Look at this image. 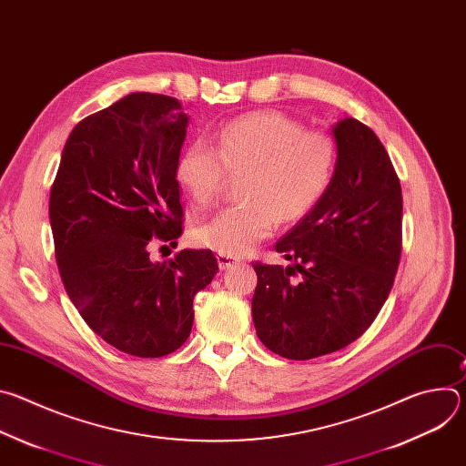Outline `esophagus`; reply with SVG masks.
Returning <instances> with one entry per match:
<instances>
[{
  "label": "esophagus",
  "mask_w": 466,
  "mask_h": 466,
  "mask_svg": "<svg viewBox=\"0 0 466 466\" xmlns=\"http://www.w3.org/2000/svg\"><path fill=\"white\" fill-rule=\"evenodd\" d=\"M218 263H219V268H221V269H228V268H232V265H236V263H238V259H236V258H232V256L219 254V256H218Z\"/></svg>",
  "instance_id": "obj_1"
}]
</instances>
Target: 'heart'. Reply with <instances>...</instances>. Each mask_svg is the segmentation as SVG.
<instances>
[{
  "label": "heart",
  "mask_w": 466,
  "mask_h": 466,
  "mask_svg": "<svg viewBox=\"0 0 466 466\" xmlns=\"http://www.w3.org/2000/svg\"><path fill=\"white\" fill-rule=\"evenodd\" d=\"M336 167V146L322 132L282 112H254L223 125L207 140L191 142L178 157L175 177L197 208L219 195L228 177L239 178V203L197 227L198 245L239 258L268 239L279 221L306 216L326 191Z\"/></svg>",
  "instance_id": "b5f03b06"
}]
</instances>
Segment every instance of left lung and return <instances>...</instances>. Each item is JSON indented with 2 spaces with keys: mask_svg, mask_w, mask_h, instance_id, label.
I'll use <instances>...</instances> for the list:
<instances>
[{
  "mask_svg": "<svg viewBox=\"0 0 466 466\" xmlns=\"http://www.w3.org/2000/svg\"><path fill=\"white\" fill-rule=\"evenodd\" d=\"M331 135L338 158L326 191L275 245L295 263H252L256 334L288 360H313L363 336L402 252V187L385 147L354 117L338 121Z\"/></svg>",
  "mask_w": 466,
  "mask_h": 466,
  "instance_id": "left-lung-1",
  "label": "left lung"
}]
</instances>
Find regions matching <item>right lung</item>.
<instances>
[{
	"label": "right lung",
	"instance_id": "1",
	"mask_svg": "<svg viewBox=\"0 0 466 466\" xmlns=\"http://www.w3.org/2000/svg\"><path fill=\"white\" fill-rule=\"evenodd\" d=\"M189 117L175 97L137 92L76 125L49 195L55 256L68 297L114 349L162 358L184 345L193 299L218 273L212 250L153 261L182 232L175 166Z\"/></svg>",
	"mask_w": 466,
	"mask_h": 466
}]
</instances>
